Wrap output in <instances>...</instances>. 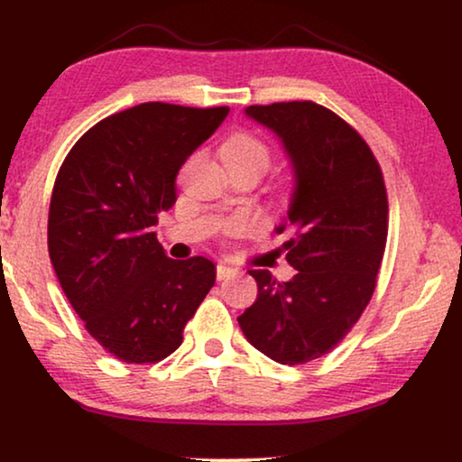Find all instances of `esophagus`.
Instances as JSON below:
<instances>
[{
    "label": "esophagus",
    "instance_id": "1",
    "mask_svg": "<svg viewBox=\"0 0 462 462\" xmlns=\"http://www.w3.org/2000/svg\"><path fill=\"white\" fill-rule=\"evenodd\" d=\"M231 275H233V269H231V267H226V264L220 263L218 267H217V280H218V282H223V280H226V277H231Z\"/></svg>",
    "mask_w": 462,
    "mask_h": 462
}]
</instances>
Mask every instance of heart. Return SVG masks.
Returning <instances> with one entry per match:
<instances>
[{"label":"heart","mask_w":462,"mask_h":462,"mask_svg":"<svg viewBox=\"0 0 462 462\" xmlns=\"http://www.w3.org/2000/svg\"><path fill=\"white\" fill-rule=\"evenodd\" d=\"M220 155H233V157H244V160H254V162H261L263 166H267V160H269V151L264 144L258 141L256 136L252 134H236L231 136L229 141L223 144V149H220Z\"/></svg>","instance_id":"b5f03b06"}]
</instances>
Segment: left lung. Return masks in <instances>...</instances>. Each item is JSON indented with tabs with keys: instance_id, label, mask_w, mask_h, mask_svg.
Here are the masks:
<instances>
[{
	"instance_id": "1",
	"label": "left lung",
	"mask_w": 462,
	"mask_h": 462,
	"mask_svg": "<svg viewBox=\"0 0 462 462\" xmlns=\"http://www.w3.org/2000/svg\"><path fill=\"white\" fill-rule=\"evenodd\" d=\"M245 117L280 141L294 187L277 233L296 269L277 282L250 269L258 294L239 315L252 346L277 364H305L330 353L364 313L387 244V191L364 138L311 100L245 106Z\"/></svg>"
}]
</instances>
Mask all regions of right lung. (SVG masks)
I'll return each instance as SVG.
<instances>
[{"instance_id": "right-lung-1", "label": "right lung", "mask_w": 462, "mask_h": 462, "mask_svg": "<svg viewBox=\"0 0 462 462\" xmlns=\"http://www.w3.org/2000/svg\"><path fill=\"white\" fill-rule=\"evenodd\" d=\"M226 116V106L136 105L88 130L56 176L50 261L86 330L122 362L155 364L179 349L217 280L210 258L172 261L153 226L174 206L180 166Z\"/></svg>"}]
</instances>
